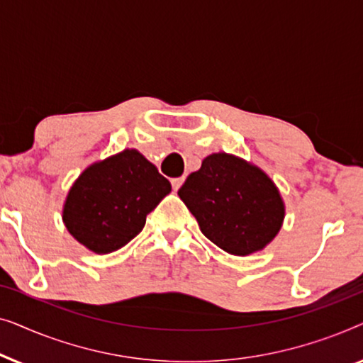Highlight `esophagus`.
<instances>
[{"label":"esophagus","mask_w":363,"mask_h":363,"mask_svg":"<svg viewBox=\"0 0 363 363\" xmlns=\"http://www.w3.org/2000/svg\"><path fill=\"white\" fill-rule=\"evenodd\" d=\"M183 182H185V178L183 177H180V178H173L172 180V186H173V190H178V188H180L182 185H183Z\"/></svg>","instance_id":"34e87169"}]
</instances>
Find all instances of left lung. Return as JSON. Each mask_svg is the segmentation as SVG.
I'll return each mask as SVG.
<instances>
[{"instance_id":"left-lung-1","label":"left lung","mask_w":363,"mask_h":363,"mask_svg":"<svg viewBox=\"0 0 363 363\" xmlns=\"http://www.w3.org/2000/svg\"><path fill=\"white\" fill-rule=\"evenodd\" d=\"M178 196L203 235L233 256H250L281 231L286 205L269 175L245 158L218 152L188 175Z\"/></svg>"}]
</instances>
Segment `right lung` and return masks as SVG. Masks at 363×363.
Here are the masks:
<instances>
[{"instance_id":"1","label":"right lung","mask_w":363,"mask_h":363,"mask_svg":"<svg viewBox=\"0 0 363 363\" xmlns=\"http://www.w3.org/2000/svg\"><path fill=\"white\" fill-rule=\"evenodd\" d=\"M172 191L170 182L135 148L89 165L72 183L62 221L74 240L108 255L143 230L147 215Z\"/></svg>"}]
</instances>
